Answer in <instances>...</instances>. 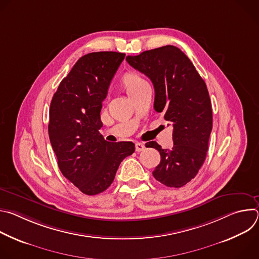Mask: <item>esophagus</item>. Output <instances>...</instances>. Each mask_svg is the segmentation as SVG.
Segmentation results:
<instances>
[{"label": "esophagus", "instance_id": "obj_1", "mask_svg": "<svg viewBox=\"0 0 259 259\" xmlns=\"http://www.w3.org/2000/svg\"><path fill=\"white\" fill-rule=\"evenodd\" d=\"M145 149V145L141 142H136L135 143V151L136 152H142Z\"/></svg>", "mask_w": 259, "mask_h": 259}]
</instances>
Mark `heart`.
<instances>
[{
	"mask_svg": "<svg viewBox=\"0 0 259 259\" xmlns=\"http://www.w3.org/2000/svg\"><path fill=\"white\" fill-rule=\"evenodd\" d=\"M144 84H146V81L136 72H128L122 79V85L129 96Z\"/></svg>",
	"mask_w": 259,
	"mask_h": 259,
	"instance_id": "heart-1",
	"label": "heart"
}]
</instances>
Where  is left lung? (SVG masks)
<instances>
[{"label":"left lung","instance_id":"obj_1","mask_svg":"<svg viewBox=\"0 0 259 259\" xmlns=\"http://www.w3.org/2000/svg\"><path fill=\"white\" fill-rule=\"evenodd\" d=\"M126 60L151 79L156 112L173 127L171 150L150 142L161 155L153 175L169 188L186 186L199 172L208 151L212 107L207 86L190 58L175 46L147 50Z\"/></svg>","mask_w":259,"mask_h":259}]
</instances>
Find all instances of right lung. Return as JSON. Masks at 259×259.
<instances>
[{
	"label": "right lung",
	"mask_w": 259,
	"mask_h": 259,
	"mask_svg": "<svg viewBox=\"0 0 259 259\" xmlns=\"http://www.w3.org/2000/svg\"><path fill=\"white\" fill-rule=\"evenodd\" d=\"M124 58L113 51L82 56L51 100L48 132L58 167L85 195L104 192L121 162L135 151L133 142H108L98 131L102 101Z\"/></svg>",
	"instance_id": "right-lung-1"
}]
</instances>
